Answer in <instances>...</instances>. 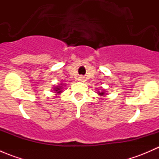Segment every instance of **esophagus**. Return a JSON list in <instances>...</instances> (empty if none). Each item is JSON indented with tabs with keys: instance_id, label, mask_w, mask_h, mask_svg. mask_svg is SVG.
<instances>
[{
	"instance_id": "1",
	"label": "esophagus",
	"mask_w": 159,
	"mask_h": 159,
	"mask_svg": "<svg viewBox=\"0 0 159 159\" xmlns=\"http://www.w3.org/2000/svg\"><path fill=\"white\" fill-rule=\"evenodd\" d=\"M79 81H84V78H83V77H80Z\"/></svg>"
}]
</instances>
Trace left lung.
<instances>
[{
    "mask_svg": "<svg viewBox=\"0 0 159 159\" xmlns=\"http://www.w3.org/2000/svg\"><path fill=\"white\" fill-rule=\"evenodd\" d=\"M97 93H98V95H100V96H105V95H106V94H107L106 91H104V90H102V91H98Z\"/></svg>",
    "mask_w": 159,
    "mask_h": 159,
    "instance_id": "8db88e82",
    "label": "left lung"
}]
</instances>
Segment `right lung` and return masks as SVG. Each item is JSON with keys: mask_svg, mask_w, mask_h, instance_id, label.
Masks as SVG:
<instances>
[{"mask_svg": "<svg viewBox=\"0 0 159 159\" xmlns=\"http://www.w3.org/2000/svg\"><path fill=\"white\" fill-rule=\"evenodd\" d=\"M63 86L64 84H62V83H61V84H59L58 86H54V87L53 88L52 91H54V93H55V95H59L61 93H62L64 88Z\"/></svg>", "mask_w": 159, "mask_h": 159, "instance_id": "right-lung-1", "label": "right lung"}]
</instances>
